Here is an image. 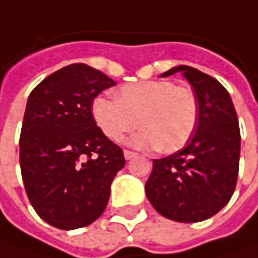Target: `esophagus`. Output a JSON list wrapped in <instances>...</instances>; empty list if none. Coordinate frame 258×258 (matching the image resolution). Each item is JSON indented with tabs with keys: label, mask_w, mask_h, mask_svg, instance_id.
I'll use <instances>...</instances> for the list:
<instances>
[{
	"label": "esophagus",
	"mask_w": 258,
	"mask_h": 258,
	"mask_svg": "<svg viewBox=\"0 0 258 258\" xmlns=\"http://www.w3.org/2000/svg\"><path fill=\"white\" fill-rule=\"evenodd\" d=\"M137 156V153H134V152H131V150H124V158L127 160L133 159V158H136Z\"/></svg>",
	"instance_id": "34e87169"
}]
</instances>
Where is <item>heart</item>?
<instances>
[{
	"instance_id": "heart-1",
	"label": "heart",
	"mask_w": 258,
	"mask_h": 258,
	"mask_svg": "<svg viewBox=\"0 0 258 258\" xmlns=\"http://www.w3.org/2000/svg\"><path fill=\"white\" fill-rule=\"evenodd\" d=\"M92 114L99 128L114 142L139 122L143 130L130 139L131 146H156L163 153H172L191 139L199 119V103L187 86H175L171 80H147L119 87L115 99L98 96L92 103Z\"/></svg>"
}]
</instances>
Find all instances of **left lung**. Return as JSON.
Segmentation results:
<instances>
[{"label":"left lung","mask_w":258,"mask_h":258,"mask_svg":"<svg viewBox=\"0 0 258 258\" xmlns=\"http://www.w3.org/2000/svg\"><path fill=\"white\" fill-rule=\"evenodd\" d=\"M181 73L192 86L199 119L187 144L174 155L153 159L146 196L162 216L175 222H202L231 200L239 169L241 134L228 90L188 66L163 73Z\"/></svg>","instance_id":"obj_1"}]
</instances>
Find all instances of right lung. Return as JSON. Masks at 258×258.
<instances>
[{
    "label": "right lung",
    "mask_w": 258,
    "mask_h": 258,
    "mask_svg": "<svg viewBox=\"0 0 258 258\" xmlns=\"http://www.w3.org/2000/svg\"><path fill=\"white\" fill-rule=\"evenodd\" d=\"M115 82L86 64L48 76L27 99L20 133L26 194L39 216L77 229L103 213L111 182L125 165L119 146L96 125L92 103Z\"/></svg>",
    "instance_id": "add662e5"
}]
</instances>
